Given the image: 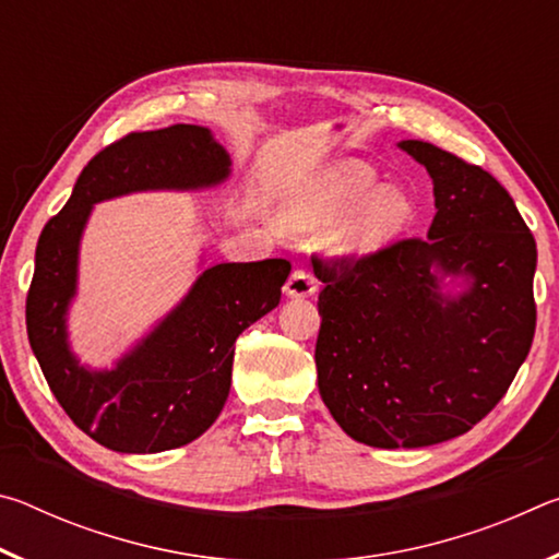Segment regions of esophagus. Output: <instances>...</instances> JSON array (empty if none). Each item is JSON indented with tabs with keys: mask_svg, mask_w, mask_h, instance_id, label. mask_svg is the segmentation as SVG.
Segmentation results:
<instances>
[{
	"mask_svg": "<svg viewBox=\"0 0 559 559\" xmlns=\"http://www.w3.org/2000/svg\"><path fill=\"white\" fill-rule=\"evenodd\" d=\"M286 296L288 298H308V296H313V293L318 290V281H316V276L310 271H306V269H296L290 273V278H288V283H286Z\"/></svg>",
	"mask_w": 559,
	"mask_h": 559,
	"instance_id": "1",
	"label": "esophagus"
}]
</instances>
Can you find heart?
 I'll use <instances>...</instances> for the list:
<instances>
[{
    "instance_id": "1",
    "label": "heart",
    "mask_w": 559,
    "mask_h": 559,
    "mask_svg": "<svg viewBox=\"0 0 559 559\" xmlns=\"http://www.w3.org/2000/svg\"><path fill=\"white\" fill-rule=\"evenodd\" d=\"M281 219L290 231L335 219L328 231L330 249L345 259H365L409 229L414 202L400 187H377L370 165L345 159L293 187L281 204Z\"/></svg>"
}]
</instances>
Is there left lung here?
<instances>
[{
  "label": "left lung",
  "mask_w": 559,
  "mask_h": 559,
  "mask_svg": "<svg viewBox=\"0 0 559 559\" xmlns=\"http://www.w3.org/2000/svg\"><path fill=\"white\" fill-rule=\"evenodd\" d=\"M437 216L427 239L365 259H313L318 390L347 437L419 449L461 437L503 400L535 335L537 246L513 197L484 167L421 140ZM443 275L463 277L459 297Z\"/></svg>",
  "instance_id": "left-lung-1"
}]
</instances>
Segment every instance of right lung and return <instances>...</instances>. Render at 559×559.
<instances>
[{
	"instance_id": "obj_1",
	"label": "right lung",
	"mask_w": 559,
	"mask_h": 559,
	"mask_svg": "<svg viewBox=\"0 0 559 559\" xmlns=\"http://www.w3.org/2000/svg\"><path fill=\"white\" fill-rule=\"evenodd\" d=\"M226 150L202 126L130 132L83 167L71 200L46 222L26 296V333L63 412L100 447L157 453L212 427L231 386L234 343L271 313L290 261L216 263L182 302L112 370H88L71 353L66 313L79 278V243L93 204L145 189H204L231 173Z\"/></svg>"
}]
</instances>
